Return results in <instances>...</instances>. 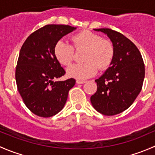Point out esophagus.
I'll list each match as a JSON object with an SVG mask.
<instances>
[{"label":"esophagus","mask_w":155,"mask_h":155,"mask_svg":"<svg viewBox=\"0 0 155 155\" xmlns=\"http://www.w3.org/2000/svg\"><path fill=\"white\" fill-rule=\"evenodd\" d=\"M85 81H83V80H76V83L77 84H84L85 83Z\"/></svg>","instance_id":"34e87169"}]
</instances>
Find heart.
Wrapping results in <instances>:
<instances>
[{
    "instance_id": "1",
    "label": "heart",
    "mask_w": 155,
    "mask_h": 155,
    "mask_svg": "<svg viewBox=\"0 0 155 155\" xmlns=\"http://www.w3.org/2000/svg\"><path fill=\"white\" fill-rule=\"evenodd\" d=\"M72 45L64 40L55 43L54 54L61 64L68 66L73 61L74 47L76 49L85 48L82 60L85 62L75 64L67 69L68 76L85 79L94 76L100 70L107 68L114 55V46L111 41L103 39L98 34L84 31L71 37Z\"/></svg>"
}]
</instances>
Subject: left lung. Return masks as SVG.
Segmentation results:
<instances>
[{
	"label": "left lung",
	"mask_w": 155,
	"mask_h": 155,
	"mask_svg": "<svg viewBox=\"0 0 155 155\" xmlns=\"http://www.w3.org/2000/svg\"><path fill=\"white\" fill-rule=\"evenodd\" d=\"M106 34L114 46L110 67L95 80L96 93L91 97L93 107L104 115H115L128 109L143 87L145 66L140 51L123 34L109 28L94 29Z\"/></svg>",
	"instance_id": "obj_1"
}]
</instances>
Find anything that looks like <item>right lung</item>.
I'll list each match as a JSON object with an SVG mask.
<instances>
[{
  "instance_id": "add662e5",
  "label": "right lung",
  "mask_w": 155,
  "mask_h": 155,
  "mask_svg": "<svg viewBox=\"0 0 155 155\" xmlns=\"http://www.w3.org/2000/svg\"><path fill=\"white\" fill-rule=\"evenodd\" d=\"M76 28L48 25L31 34L21 46L15 69L18 92L30 110L43 118L58 113L75 85L73 78L58 81L65 70L54 54L55 43Z\"/></svg>"
}]
</instances>
